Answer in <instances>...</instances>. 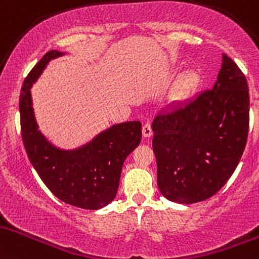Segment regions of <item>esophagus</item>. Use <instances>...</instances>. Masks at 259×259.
<instances>
[{
  "instance_id": "obj_1",
  "label": "esophagus",
  "mask_w": 259,
  "mask_h": 259,
  "mask_svg": "<svg viewBox=\"0 0 259 259\" xmlns=\"http://www.w3.org/2000/svg\"><path fill=\"white\" fill-rule=\"evenodd\" d=\"M142 132H143V137H145V138L152 137V135H153L152 126H150L149 123H145L143 126V128H142Z\"/></svg>"
}]
</instances>
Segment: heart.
<instances>
[{"mask_svg": "<svg viewBox=\"0 0 259 259\" xmlns=\"http://www.w3.org/2000/svg\"><path fill=\"white\" fill-rule=\"evenodd\" d=\"M199 84V74L194 71H188L177 82L174 97L175 99H185L192 93Z\"/></svg>", "mask_w": 259, "mask_h": 259, "instance_id": "obj_1", "label": "heart"}]
</instances>
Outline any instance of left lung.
I'll use <instances>...</instances> for the list:
<instances>
[{"label":"left lung","mask_w":259,"mask_h":259,"mask_svg":"<svg viewBox=\"0 0 259 259\" xmlns=\"http://www.w3.org/2000/svg\"><path fill=\"white\" fill-rule=\"evenodd\" d=\"M249 95L245 74L223 54L214 87L153 121L158 187L165 198L192 204L214 196L245 150Z\"/></svg>","instance_id":"obj_1"}]
</instances>
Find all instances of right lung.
Returning a JSON list of instances; mask_svg holds the SVG:
<instances>
[{
  "mask_svg": "<svg viewBox=\"0 0 259 259\" xmlns=\"http://www.w3.org/2000/svg\"><path fill=\"white\" fill-rule=\"evenodd\" d=\"M65 55L51 50L29 72L19 97L20 128L25 152L46 187L74 207L97 210L114 200L123 161L142 139V123L114 124L77 149L56 148L37 130L30 88L51 60Z\"/></svg>",
  "mask_w": 259,
  "mask_h": 259,
  "instance_id": "add662e5",
  "label": "right lung"
}]
</instances>
